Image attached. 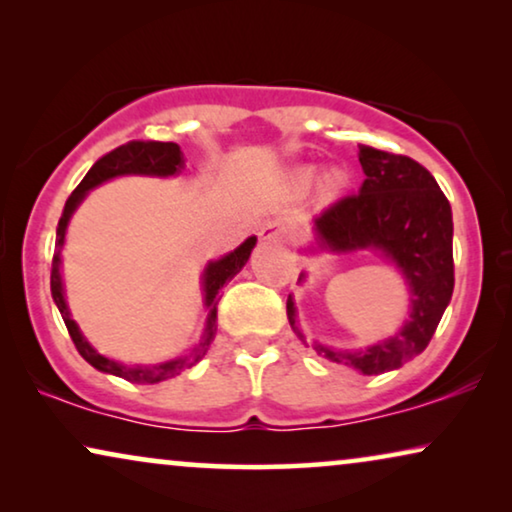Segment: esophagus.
I'll return each mask as SVG.
<instances>
[{"instance_id":"34e87169","label":"esophagus","mask_w":512,"mask_h":512,"mask_svg":"<svg viewBox=\"0 0 512 512\" xmlns=\"http://www.w3.org/2000/svg\"><path fill=\"white\" fill-rule=\"evenodd\" d=\"M293 235V230L289 228V223L284 221H268L258 228V237L263 242H289Z\"/></svg>"}]
</instances>
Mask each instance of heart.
<instances>
[{
	"label": "heart",
	"mask_w": 512,
	"mask_h": 512,
	"mask_svg": "<svg viewBox=\"0 0 512 512\" xmlns=\"http://www.w3.org/2000/svg\"><path fill=\"white\" fill-rule=\"evenodd\" d=\"M312 179H314V172L312 170H300L298 174H296V184L300 186V188H305V186H310L312 184ZM340 174L338 172H331V174H326V179H324V191H335V188L340 186Z\"/></svg>",
	"instance_id": "b5f03b06"
}]
</instances>
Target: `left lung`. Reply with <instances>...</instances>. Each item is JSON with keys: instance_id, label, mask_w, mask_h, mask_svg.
Wrapping results in <instances>:
<instances>
[{"instance_id": "1", "label": "left lung", "mask_w": 512, "mask_h": 512, "mask_svg": "<svg viewBox=\"0 0 512 512\" xmlns=\"http://www.w3.org/2000/svg\"><path fill=\"white\" fill-rule=\"evenodd\" d=\"M363 184L314 219L321 249L349 254L375 249L396 263L410 286V317L394 338L359 352H335L317 345L319 354L363 375L401 368L429 345L454 291L452 207L433 174L408 156L359 144ZM300 275L298 282H303ZM286 317L300 340L296 305L289 296Z\"/></svg>"}]
</instances>
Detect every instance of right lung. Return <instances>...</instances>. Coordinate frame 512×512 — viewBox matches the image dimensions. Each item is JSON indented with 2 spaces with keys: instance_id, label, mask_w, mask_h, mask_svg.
<instances>
[{
  "instance_id": "right-lung-1",
  "label": "right lung",
  "mask_w": 512,
  "mask_h": 512,
  "mask_svg": "<svg viewBox=\"0 0 512 512\" xmlns=\"http://www.w3.org/2000/svg\"><path fill=\"white\" fill-rule=\"evenodd\" d=\"M184 151L179 149V144L174 142H128L118 149L109 151L107 156H102L97 163L90 167L86 177L79 186L74 188L72 195H69L65 202V209H62V216L58 221V235H55V254H53V268H51V293L55 305L62 314V321H65L69 335H72L76 349L79 354L86 359L90 366L102 370L107 375H116L123 377V380L135 382V384H158L163 380H170V377L179 375L181 370L193 368L202 356L207 354L209 345H212L214 335H216V305H219V291L223 289V284L228 279H233L237 272L244 268V263L249 261L251 249L256 247V237H249L244 240L240 247L235 251H230L228 256L219 258V261L207 263L205 275H202V291H205V307H207V326L205 333H202V340L195 345L191 352L181 359H172L165 363H156V366H142V363H121L109 359V356H102L97 349L90 345V342L83 338L79 326L69 314L67 300H65V291H62V275H60V249L65 244V233H67V223L72 219V214L76 212V207L81 205L83 198H86L90 188L100 186L102 181H109L114 177H123V174H146V177H172V174H179L184 170Z\"/></svg>"
}]
</instances>
